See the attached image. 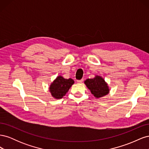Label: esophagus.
I'll list each match as a JSON object with an SVG mask.
<instances>
[{
    "mask_svg": "<svg viewBox=\"0 0 149 149\" xmlns=\"http://www.w3.org/2000/svg\"><path fill=\"white\" fill-rule=\"evenodd\" d=\"M77 82H78V83H82L83 82V79H81V80H78V81H77Z\"/></svg>",
    "mask_w": 149,
    "mask_h": 149,
    "instance_id": "obj_1",
    "label": "esophagus"
}]
</instances>
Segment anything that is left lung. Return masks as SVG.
<instances>
[{
	"mask_svg": "<svg viewBox=\"0 0 149 149\" xmlns=\"http://www.w3.org/2000/svg\"><path fill=\"white\" fill-rule=\"evenodd\" d=\"M84 84L96 98L104 97L109 93L107 83L100 76L96 75L94 78L87 79L84 81Z\"/></svg>",
	"mask_w": 149,
	"mask_h": 149,
	"instance_id": "8db88e82",
	"label": "left lung"
}]
</instances>
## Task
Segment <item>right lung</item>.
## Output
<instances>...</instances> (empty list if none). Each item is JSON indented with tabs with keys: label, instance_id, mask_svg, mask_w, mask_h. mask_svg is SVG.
I'll use <instances>...</instances> for the list:
<instances>
[{
	"label": "right lung",
	"instance_id": "right-lung-1",
	"mask_svg": "<svg viewBox=\"0 0 149 149\" xmlns=\"http://www.w3.org/2000/svg\"><path fill=\"white\" fill-rule=\"evenodd\" d=\"M74 81L71 78L65 79L61 76H58L53 81L49 88L52 97L54 98L61 99L64 96L74 84Z\"/></svg>",
	"mask_w": 149,
	"mask_h": 149
}]
</instances>
